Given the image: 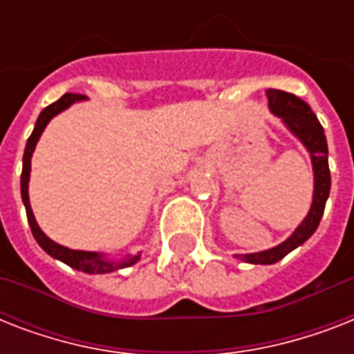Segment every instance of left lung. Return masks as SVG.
Returning <instances> with one entry per match:
<instances>
[{
    "label": "left lung",
    "instance_id": "left-lung-1",
    "mask_svg": "<svg viewBox=\"0 0 354 354\" xmlns=\"http://www.w3.org/2000/svg\"><path fill=\"white\" fill-rule=\"evenodd\" d=\"M266 97H268L270 112L274 113L275 118L281 119L286 130L307 149L308 156H310L314 174V193L313 204H310L307 216L303 218L301 224L294 230V233L286 241H283L277 246L270 248V250H264V252L235 255L241 261L250 264H274L281 261L285 255H288L292 250L301 246L303 242L308 241L314 235V232L318 230L330 191L329 156H327L329 149H327L324 127L319 124L316 113L310 110L307 102H303L299 97L286 93V91L266 90Z\"/></svg>",
    "mask_w": 354,
    "mask_h": 354
}]
</instances>
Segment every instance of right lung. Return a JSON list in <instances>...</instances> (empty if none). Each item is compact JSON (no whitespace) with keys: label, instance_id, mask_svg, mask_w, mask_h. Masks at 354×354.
<instances>
[{"label":"right lung","instance_id":"add662e5","mask_svg":"<svg viewBox=\"0 0 354 354\" xmlns=\"http://www.w3.org/2000/svg\"><path fill=\"white\" fill-rule=\"evenodd\" d=\"M84 95H75V93H66L58 99L57 102H53L47 108L41 110V113L36 119L35 130L30 133V138L27 139V145H25L24 152V169H21V200H24L25 211H27V221H29L30 232L32 236L36 239V242L40 244V248L46 253H49L53 259H58L62 261L71 268L79 270V272H84V274H110V272H118V270L128 268L139 261L141 257V252L136 253V255H124L121 259H108L106 253L101 252H84V250H71V248H66L58 242L51 241L46 233L41 232L38 222H36L35 215H32V209H30L29 202V180H30V158H32V152L36 149V143L40 139L41 132L46 130V127L49 124L55 115H58L64 110H68L71 104L75 102L84 101Z\"/></svg>","mask_w":354,"mask_h":354}]
</instances>
